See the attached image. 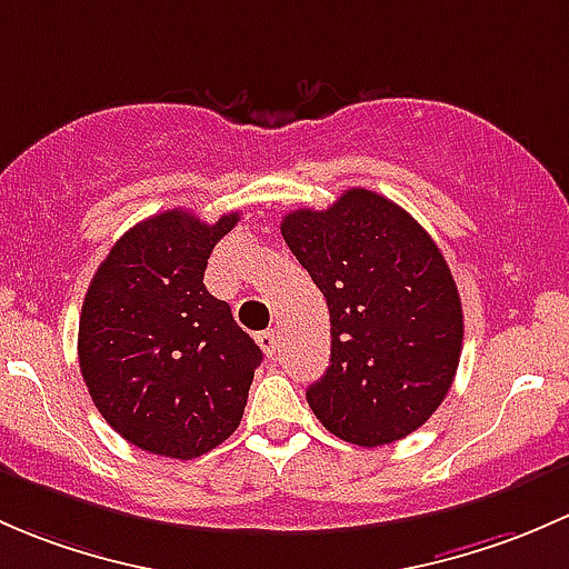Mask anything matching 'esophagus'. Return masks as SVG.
Instances as JSON below:
<instances>
[{"instance_id":"34e87169","label":"esophagus","mask_w":569,"mask_h":569,"mask_svg":"<svg viewBox=\"0 0 569 569\" xmlns=\"http://www.w3.org/2000/svg\"><path fill=\"white\" fill-rule=\"evenodd\" d=\"M257 345H260L262 348V353L266 356H277V350H279V337H277V331H262V333H257Z\"/></svg>"}]
</instances>
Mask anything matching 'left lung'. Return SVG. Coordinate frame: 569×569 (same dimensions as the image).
<instances>
[{"mask_svg": "<svg viewBox=\"0 0 569 569\" xmlns=\"http://www.w3.org/2000/svg\"><path fill=\"white\" fill-rule=\"evenodd\" d=\"M282 236L331 315V365L307 389L312 413L356 447L411 436L460 365V292L441 249L408 210L367 189L292 210Z\"/></svg>", "mask_w": 569, "mask_h": 569, "instance_id": "8db88e82", "label": "left lung"}]
</instances>
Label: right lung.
Instances as JSON below:
<instances>
[{"label": "right lung", "mask_w": 569, "mask_h": 569, "mask_svg": "<svg viewBox=\"0 0 569 569\" xmlns=\"http://www.w3.org/2000/svg\"><path fill=\"white\" fill-rule=\"evenodd\" d=\"M163 210L98 266L79 318V367L103 419L133 447L191 460L241 425L262 361L230 303L204 287L213 246L238 224Z\"/></svg>", "instance_id": "1"}]
</instances>
